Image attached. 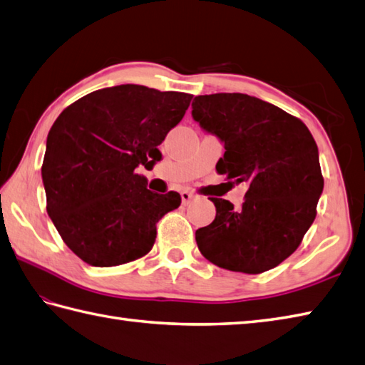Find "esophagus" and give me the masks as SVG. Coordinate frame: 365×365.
I'll use <instances>...</instances> for the list:
<instances>
[{"label":"esophagus","instance_id":"1","mask_svg":"<svg viewBox=\"0 0 365 365\" xmlns=\"http://www.w3.org/2000/svg\"><path fill=\"white\" fill-rule=\"evenodd\" d=\"M195 197H196V195H192V192L182 191V202H183V205H188Z\"/></svg>","mask_w":365,"mask_h":365}]
</instances>
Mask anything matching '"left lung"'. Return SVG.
Listing matches in <instances>:
<instances>
[{"mask_svg":"<svg viewBox=\"0 0 365 365\" xmlns=\"http://www.w3.org/2000/svg\"><path fill=\"white\" fill-rule=\"evenodd\" d=\"M191 108L192 119L226 149L216 170L250 185L238 210L210 197L216 216L196 230L200 254L247 274L277 267L312 226L323 192L311 131L281 108L246 94L197 96Z\"/></svg>","mask_w":365,"mask_h":365,"instance_id":"obj_1","label":"left lung"}]
</instances>
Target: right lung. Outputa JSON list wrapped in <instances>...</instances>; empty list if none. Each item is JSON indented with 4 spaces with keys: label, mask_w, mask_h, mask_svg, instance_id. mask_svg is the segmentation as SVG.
Returning a JSON list of instances; mask_svg holds the SVG:
<instances>
[{
    "label": "right lung",
    "mask_w": 365,
    "mask_h": 365,
    "mask_svg": "<svg viewBox=\"0 0 365 365\" xmlns=\"http://www.w3.org/2000/svg\"><path fill=\"white\" fill-rule=\"evenodd\" d=\"M191 97L120 84L81 97L54 120L42 165L46 212L81 260L115 267L152 250L155 224L182 197L147 190L136 169L163 158L158 145Z\"/></svg>",
    "instance_id": "add662e5"
}]
</instances>
